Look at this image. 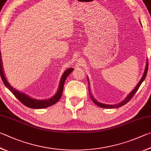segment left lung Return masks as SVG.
I'll list each match as a JSON object with an SVG mask.
<instances>
[{
	"label": "left lung",
	"mask_w": 151,
	"mask_h": 151,
	"mask_svg": "<svg viewBox=\"0 0 151 151\" xmlns=\"http://www.w3.org/2000/svg\"><path fill=\"white\" fill-rule=\"evenodd\" d=\"M148 59H147V62H146V67H145V71H144V73H143V75H142V78H141L140 81L139 82L138 84H137V86L135 87V88H134L132 91H131L127 97H126L124 100H123L122 102H121L119 104H114V105H109V104H103V103H101L100 102H98V100H96V99H95L94 97L92 96V94L91 91H90V83H89V79L87 77V80H88V90H89V95L90 96V98H91L92 102H94L95 104H96L98 106L101 107V108H109V109H111V108H119V107H122V106L125 105V104H127L129 101L132 97L134 95H135V93L137 91L139 86H141V84H142V82L144 81V80L145 79V77H146L147 76V70H148Z\"/></svg>",
	"instance_id": "left-lung-1"
}]
</instances>
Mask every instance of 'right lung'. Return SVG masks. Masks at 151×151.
<instances>
[{
	"instance_id": "add662e5",
	"label": "right lung",
	"mask_w": 151,
	"mask_h": 151,
	"mask_svg": "<svg viewBox=\"0 0 151 151\" xmlns=\"http://www.w3.org/2000/svg\"><path fill=\"white\" fill-rule=\"evenodd\" d=\"M74 70L73 68H69L65 71L63 74V75L60 80V83L59 85L58 90L53 97L49 99L46 100H37L32 98L28 95L24 94L23 92H19L18 90H16L15 88L11 86L10 83L8 82L7 79L6 78V76L4 75V72L3 70V67H2V62L1 59V76L2 81L4 84L5 86L8 89L10 90V91L12 93V94L15 96L16 98L20 101L24 105L30 108L33 109H42L47 108L49 106H51L53 105L55 103H57L61 98L63 91V86L65 84V81L66 80L67 76L70 75V73Z\"/></svg>"
}]
</instances>
